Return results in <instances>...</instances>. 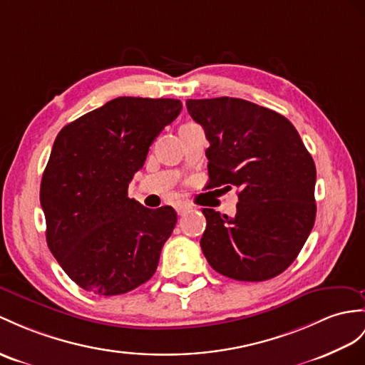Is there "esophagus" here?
Wrapping results in <instances>:
<instances>
[{"mask_svg":"<svg viewBox=\"0 0 365 365\" xmlns=\"http://www.w3.org/2000/svg\"><path fill=\"white\" fill-rule=\"evenodd\" d=\"M190 209V206L187 202H184V201H176L175 202V210L178 212V215H182L184 212H187Z\"/></svg>","mask_w":365,"mask_h":365,"instance_id":"obj_1","label":"esophagus"}]
</instances>
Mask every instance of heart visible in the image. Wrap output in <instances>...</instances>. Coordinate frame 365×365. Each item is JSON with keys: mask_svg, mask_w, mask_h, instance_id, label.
I'll return each mask as SVG.
<instances>
[{"mask_svg": "<svg viewBox=\"0 0 365 365\" xmlns=\"http://www.w3.org/2000/svg\"><path fill=\"white\" fill-rule=\"evenodd\" d=\"M185 125H192V123H185Z\"/></svg>", "mask_w": 365, "mask_h": 365, "instance_id": "b5f03b06", "label": "heart"}]
</instances>
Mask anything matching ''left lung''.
Returning a JSON list of instances; mask_svg holds the SVG:
<instances>
[{
	"mask_svg": "<svg viewBox=\"0 0 365 365\" xmlns=\"http://www.w3.org/2000/svg\"><path fill=\"white\" fill-rule=\"evenodd\" d=\"M185 105L210 144L207 189H240L234 218L202 209L204 257L229 279L275 277L296 260L314 226L313 158L285 115L264 106L235 97Z\"/></svg>",
	"mask_w": 365,
	"mask_h": 365,
	"instance_id": "left-lung-1",
	"label": "left lung"
}]
</instances>
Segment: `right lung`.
I'll list each match as a JSON object with an SVG mask.
<instances>
[{"instance_id": "obj_1", "label": "right lung", "mask_w": 365, "mask_h": 365, "mask_svg": "<svg viewBox=\"0 0 365 365\" xmlns=\"http://www.w3.org/2000/svg\"><path fill=\"white\" fill-rule=\"evenodd\" d=\"M181 108L176 99L118 97L57 135L40 185L46 242L85 291L125 294L155 274L176 212L130 200L128 184Z\"/></svg>"}]
</instances>
